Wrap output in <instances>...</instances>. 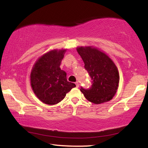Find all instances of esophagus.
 Here are the masks:
<instances>
[{"label": "esophagus", "instance_id": "obj_1", "mask_svg": "<svg viewBox=\"0 0 148 148\" xmlns=\"http://www.w3.org/2000/svg\"><path fill=\"white\" fill-rule=\"evenodd\" d=\"M75 85H76V87H77V88H78V87H79V83H78L77 82H75Z\"/></svg>", "mask_w": 148, "mask_h": 148}]
</instances>
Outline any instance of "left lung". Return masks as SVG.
Returning a JSON list of instances; mask_svg holds the SVG:
<instances>
[{
	"label": "left lung",
	"instance_id": "obj_1",
	"mask_svg": "<svg viewBox=\"0 0 148 148\" xmlns=\"http://www.w3.org/2000/svg\"><path fill=\"white\" fill-rule=\"evenodd\" d=\"M77 50L92 80L90 88L80 89L85 98L96 104L112 100L120 79L116 64L106 53L94 46H79Z\"/></svg>",
	"mask_w": 148,
	"mask_h": 148
}]
</instances>
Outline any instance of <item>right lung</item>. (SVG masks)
I'll return each mask as SVG.
<instances>
[{
  "instance_id": "obj_1",
  "label": "right lung",
  "mask_w": 148,
  "mask_h": 148,
  "mask_svg": "<svg viewBox=\"0 0 148 148\" xmlns=\"http://www.w3.org/2000/svg\"><path fill=\"white\" fill-rule=\"evenodd\" d=\"M66 49L52 50L36 60L30 74L34 93L44 104L54 105L62 101L66 93L76 87L66 79V73L60 68Z\"/></svg>"
}]
</instances>
